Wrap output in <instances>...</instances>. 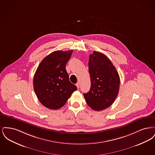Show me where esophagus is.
I'll use <instances>...</instances> for the list:
<instances>
[{
  "mask_svg": "<svg viewBox=\"0 0 155 155\" xmlns=\"http://www.w3.org/2000/svg\"><path fill=\"white\" fill-rule=\"evenodd\" d=\"M76 86H77V88H79V87H80V83H79V82H77V83L76 84Z\"/></svg>",
  "mask_w": 155,
  "mask_h": 155,
  "instance_id": "1",
  "label": "esophagus"
}]
</instances>
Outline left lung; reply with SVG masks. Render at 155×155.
Listing matches in <instances>:
<instances>
[{
	"instance_id": "obj_1",
	"label": "left lung",
	"mask_w": 155,
	"mask_h": 155,
	"mask_svg": "<svg viewBox=\"0 0 155 155\" xmlns=\"http://www.w3.org/2000/svg\"><path fill=\"white\" fill-rule=\"evenodd\" d=\"M88 67L91 86L84 96L91 109L102 110L110 106L117 96L120 77L110 60L100 52L90 54Z\"/></svg>"
}]
</instances>
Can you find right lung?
I'll return each instance as SVG.
<instances>
[{
    "label": "right lung",
    "mask_w": 155,
    "mask_h": 155,
    "mask_svg": "<svg viewBox=\"0 0 155 155\" xmlns=\"http://www.w3.org/2000/svg\"><path fill=\"white\" fill-rule=\"evenodd\" d=\"M73 50L56 51L42 60L34 77V89L39 102L46 107L57 110L63 107L77 87L69 80L66 64Z\"/></svg>",
    "instance_id": "add662e5"
}]
</instances>
